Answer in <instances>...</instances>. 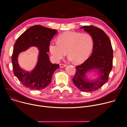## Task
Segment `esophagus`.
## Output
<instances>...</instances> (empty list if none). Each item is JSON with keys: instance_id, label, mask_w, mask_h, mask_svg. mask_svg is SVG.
Listing matches in <instances>:
<instances>
[{"instance_id": "obj_1", "label": "esophagus", "mask_w": 127, "mask_h": 127, "mask_svg": "<svg viewBox=\"0 0 127 127\" xmlns=\"http://www.w3.org/2000/svg\"><path fill=\"white\" fill-rule=\"evenodd\" d=\"M66 66V65L65 64H60V68H63V67H65Z\"/></svg>"}]
</instances>
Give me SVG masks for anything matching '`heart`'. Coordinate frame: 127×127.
Segmentation results:
<instances>
[{
	"label": "heart",
	"mask_w": 127,
	"mask_h": 127,
	"mask_svg": "<svg viewBox=\"0 0 127 127\" xmlns=\"http://www.w3.org/2000/svg\"><path fill=\"white\" fill-rule=\"evenodd\" d=\"M94 47L93 38L88 33L66 32L60 34L57 42H51L49 46L53 60L59 62L66 55L70 61L81 64L86 60Z\"/></svg>",
	"instance_id": "1"
}]
</instances>
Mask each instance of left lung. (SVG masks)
Instances as JSON below:
<instances>
[{"label":"left lung","instance_id":"obj_1","mask_svg":"<svg viewBox=\"0 0 127 127\" xmlns=\"http://www.w3.org/2000/svg\"><path fill=\"white\" fill-rule=\"evenodd\" d=\"M83 29L94 40L93 50L90 56L81 65L76 66V74L72 79L74 85L81 91L92 92L98 89L108 80L112 69L113 51L111 41L101 29L94 26H83ZM94 73V79L88 76Z\"/></svg>","mask_w":127,"mask_h":127}]
</instances>
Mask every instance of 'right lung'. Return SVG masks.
Returning a JSON list of instances; mask_svg holds the SVG:
<instances>
[{"label": "right lung", "mask_w": 127, "mask_h": 127, "mask_svg": "<svg viewBox=\"0 0 127 127\" xmlns=\"http://www.w3.org/2000/svg\"><path fill=\"white\" fill-rule=\"evenodd\" d=\"M57 32L56 30L35 25L23 32L15 43L11 58L13 73L26 87L33 90L46 88L51 83L54 72L59 68V64L50 62L47 54L50 42ZM32 46L37 48L39 54L35 67L29 71L20 67L18 57Z\"/></svg>", "instance_id": "obj_1"}]
</instances>
